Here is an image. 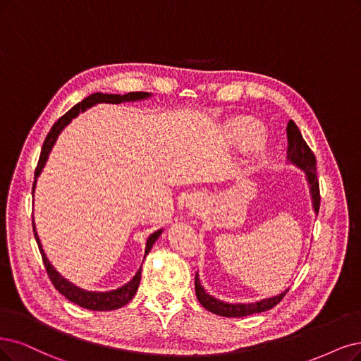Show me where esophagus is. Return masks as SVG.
<instances>
[{"label": "esophagus", "instance_id": "1", "mask_svg": "<svg viewBox=\"0 0 361 361\" xmlns=\"http://www.w3.org/2000/svg\"><path fill=\"white\" fill-rule=\"evenodd\" d=\"M189 208L192 212H199L202 209V197H193L189 202Z\"/></svg>", "mask_w": 361, "mask_h": 361}]
</instances>
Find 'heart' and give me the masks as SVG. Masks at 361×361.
Returning <instances> with one entry per match:
<instances>
[{
    "instance_id": "b5f03b06",
    "label": "heart",
    "mask_w": 361,
    "mask_h": 361,
    "mask_svg": "<svg viewBox=\"0 0 361 361\" xmlns=\"http://www.w3.org/2000/svg\"><path fill=\"white\" fill-rule=\"evenodd\" d=\"M233 140L243 147H255L263 138V129L256 122H238L232 128Z\"/></svg>"
}]
</instances>
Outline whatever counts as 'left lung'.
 <instances>
[{
  "label": "left lung",
  "instance_id": "obj_1",
  "mask_svg": "<svg viewBox=\"0 0 361 361\" xmlns=\"http://www.w3.org/2000/svg\"><path fill=\"white\" fill-rule=\"evenodd\" d=\"M287 140H288V160L291 164H295L299 166L305 173H306V180L310 183L311 188V196H312V205L314 211L318 214L319 209V185H318V176H317V159L310 149V145L306 144L303 140L302 133L296 123L290 120L287 125ZM195 291H196V298L205 310H208L212 314H217L220 317H247L251 314H257V312H264L274 306H276L279 302L284 299L287 295V291H283L281 295H278L275 298L269 299H263L256 303H226L221 302L216 298L209 296L208 293H205L204 287L201 286V281H199L197 274L195 275Z\"/></svg>",
  "mask_w": 361,
  "mask_h": 361
}]
</instances>
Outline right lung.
Returning <instances> with one entry per match:
<instances>
[{
    "instance_id": "add662e5",
    "label": "right lung",
    "mask_w": 361,
    "mask_h": 361,
    "mask_svg": "<svg viewBox=\"0 0 361 361\" xmlns=\"http://www.w3.org/2000/svg\"><path fill=\"white\" fill-rule=\"evenodd\" d=\"M149 97H150V93H147V92H129V93H126V95H113V93L97 92V93H92V95H89L87 98H85L82 102L75 104L68 113H65L62 117H59L58 122L53 125L51 129L49 130L47 137H46V140L43 142L42 154H39L38 164H37V168H35V181H37V177L39 176V172L43 171V168L46 165V160L49 157V153L51 152V147L55 145V141H56L58 135L62 132V129L66 125H68L75 116H78L80 111H85L86 109H89V106L95 105V104H101V102L120 104V102H128V101L145 99V98H149ZM35 181H34V188L32 189H35ZM32 228H34L35 241L38 244V250H39V252H42L44 268L47 271V275L50 278L51 284L55 286V288L61 293V295H63L66 299L71 300L73 303L82 306V308L92 310V311H113V310L122 308V306H125L133 296H135V293H137L138 286H140V281H141V268L138 269L135 276H133L128 284L122 286V287L117 288V290L102 293V291H87V290H83V288H78L77 286L71 284L70 281H66V279L63 276H61L55 271V268H53V266L50 264L49 259L46 257L44 251H43L42 243H39V238H38V235L35 232L34 221H32ZM160 233H162V229L156 231L154 233H152L149 236V239H147L145 256L149 255V251L152 250L153 244L157 241V238L160 236Z\"/></svg>"
}]
</instances>
